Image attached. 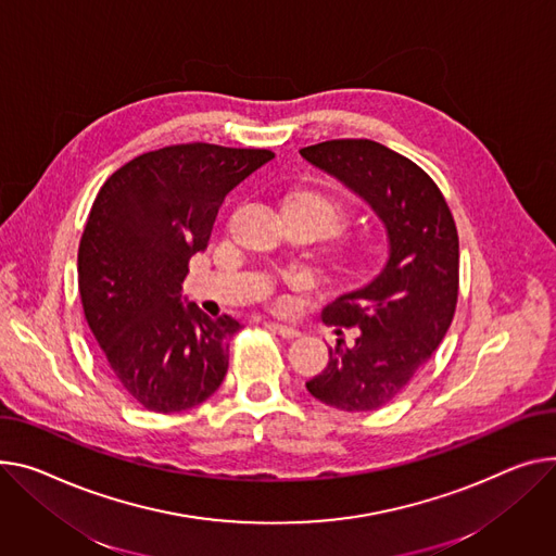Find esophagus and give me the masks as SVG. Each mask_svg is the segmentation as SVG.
Returning <instances> with one entry per match:
<instances>
[{
    "instance_id": "esophagus-1",
    "label": "esophagus",
    "mask_w": 556,
    "mask_h": 556,
    "mask_svg": "<svg viewBox=\"0 0 556 556\" xmlns=\"http://www.w3.org/2000/svg\"><path fill=\"white\" fill-rule=\"evenodd\" d=\"M266 326H268L273 332H277V336H281L283 340H294V338H300V328H294V326L279 324V321H268Z\"/></svg>"
}]
</instances>
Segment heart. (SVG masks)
Masks as SVG:
<instances>
[{
	"mask_svg": "<svg viewBox=\"0 0 556 556\" xmlns=\"http://www.w3.org/2000/svg\"><path fill=\"white\" fill-rule=\"evenodd\" d=\"M290 205H304V207L313 210L324 220V226H326L328 232H336L342 226V220H344L342 207L332 199L324 197V194H313V192L300 194V197L292 199Z\"/></svg>",
	"mask_w": 556,
	"mask_h": 556,
	"instance_id": "heart-1",
	"label": "heart"
}]
</instances>
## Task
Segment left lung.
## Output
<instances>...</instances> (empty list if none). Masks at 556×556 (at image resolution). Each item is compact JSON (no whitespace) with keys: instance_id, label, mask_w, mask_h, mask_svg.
I'll return each mask as SVG.
<instances>
[{"instance_id":"left-lung-1","label":"left lung","mask_w":556,"mask_h":556,"mask_svg":"<svg viewBox=\"0 0 556 556\" xmlns=\"http://www.w3.org/2000/svg\"><path fill=\"white\" fill-rule=\"evenodd\" d=\"M300 154L349 185L387 226L384 270L324 308L326 324L359 328L355 346L338 340L328 366L306 382L313 397L336 409L376 412L412 382L454 319L456 220L433 178L376 140H326Z\"/></svg>"}]
</instances>
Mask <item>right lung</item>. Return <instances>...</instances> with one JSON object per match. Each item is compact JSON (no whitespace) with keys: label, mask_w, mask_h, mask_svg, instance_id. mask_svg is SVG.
<instances>
[{"label":"right lung","mask_w":556,"mask_h":556,"mask_svg":"<svg viewBox=\"0 0 556 556\" xmlns=\"http://www.w3.org/2000/svg\"><path fill=\"white\" fill-rule=\"evenodd\" d=\"M273 159L252 147L169 144L116 169L91 205L78 250L85 317L111 376L147 412L192 409L228 374L241 324L182 306L180 290L226 197Z\"/></svg>","instance_id":"1"}]
</instances>
